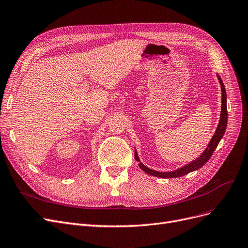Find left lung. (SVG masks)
<instances>
[{
  "mask_svg": "<svg viewBox=\"0 0 248 248\" xmlns=\"http://www.w3.org/2000/svg\"><path fill=\"white\" fill-rule=\"evenodd\" d=\"M217 79L219 81V85H221V90H222V108H221V115H219V122L217 124V130L213 136V138L210 139L206 149L199 155V157L196 158L195 160L189 162L186 164L185 167H182L178 170H175L172 171H157L151 170L147 168L146 166L140 161V158L138 156V153H137V150L135 149V159L139 162V167L148 175L154 176V177H158V178H163V179H170V178H178L185 176L187 173L194 171L199 170L200 168H202L204 164L208 161V159L212 156L214 151L216 150L217 146L218 145L219 141L223 138V136L226 132V127H227V123H228V111H227V94H226V89L224 86V82L222 78H219V76L217 73Z\"/></svg>",
  "mask_w": 248,
  "mask_h": 248,
  "instance_id": "1",
  "label": "left lung"
}]
</instances>
